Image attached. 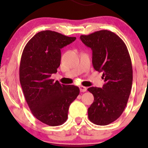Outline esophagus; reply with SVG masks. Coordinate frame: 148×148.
Masks as SVG:
<instances>
[{
  "mask_svg": "<svg viewBox=\"0 0 148 148\" xmlns=\"http://www.w3.org/2000/svg\"><path fill=\"white\" fill-rule=\"evenodd\" d=\"M79 89L81 92H86V90H87V88L84 87V86H80Z\"/></svg>",
  "mask_w": 148,
  "mask_h": 148,
  "instance_id": "obj_1",
  "label": "esophagus"
}]
</instances>
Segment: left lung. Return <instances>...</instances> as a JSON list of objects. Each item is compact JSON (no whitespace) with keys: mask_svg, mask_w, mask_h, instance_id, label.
<instances>
[{"mask_svg":"<svg viewBox=\"0 0 148 148\" xmlns=\"http://www.w3.org/2000/svg\"><path fill=\"white\" fill-rule=\"evenodd\" d=\"M85 45L92 51V65L103 72L102 88L90 87L94 96L88 108V118L97 125H107L116 120L125 110L132 90L133 70L125 42L116 34L102 30L81 35Z\"/></svg>","mask_w":148,"mask_h":148,"instance_id":"1","label":"left lung"}]
</instances>
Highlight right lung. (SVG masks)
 Wrapping results in <instances>:
<instances>
[{
    "label": "right lung",
    "mask_w": 148,
    "mask_h": 148,
    "mask_svg": "<svg viewBox=\"0 0 148 148\" xmlns=\"http://www.w3.org/2000/svg\"><path fill=\"white\" fill-rule=\"evenodd\" d=\"M76 40L51 30L37 33L25 46L19 66V80L25 101L37 120L49 126L62 125L69 105L80 90L51 79L60 64V49Z\"/></svg>",
    "instance_id": "obj_1"
}]
</instances>
